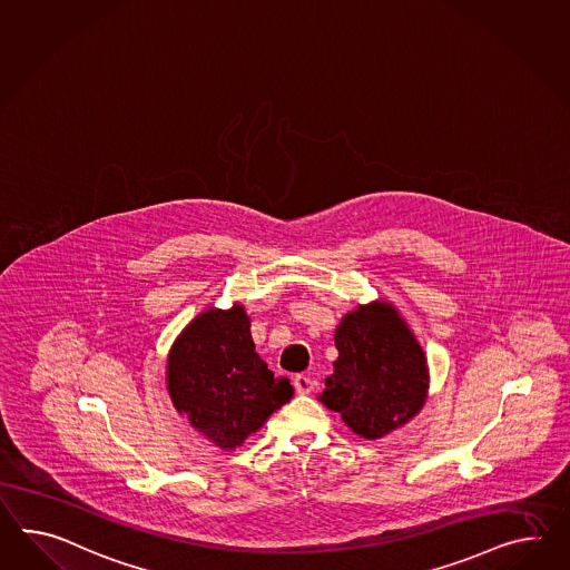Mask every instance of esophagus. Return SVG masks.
I'll return each mask as SVG.
<instances>
[{"label":"esophagus","mask_w":570,"mask_h":570,"mask_svg":"<svg viewBox=\"0 0 570 570\" xmlns=\"http://www.w3.org/2000/svg\"><path fill=\"white\" fill-rule=\"evenodd\" d=\"M293 386H295V391L299 394L312 393L314 386H316V380L307 379L304 374H297V376L293 379Z\"/></svg>","instance_id":"1"}]
</instances>
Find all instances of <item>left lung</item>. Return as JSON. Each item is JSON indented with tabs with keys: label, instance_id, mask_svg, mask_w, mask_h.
Here are the masks:
<instances>
[{
	"label": "left lung",
	"instance_id": "8db88e82",
	"mask_svg": "<svg viewBox=\"0 0 570 570\" xmlns=\"http://www.w3.org/2000/svg\"><path fill=\"white\" fill-rule=\"evenodd\" d=\"M335 370L321 401L351 430L379 440L420 413L428 365L417 338L386 302L357 306L336 326Z\"/></svg>",
	"mask_w": 570,
	"mask_h": 570
}]
</instances>
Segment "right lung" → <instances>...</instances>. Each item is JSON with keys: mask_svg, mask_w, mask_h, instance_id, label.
Listing matches in <instances>:
<instances>
[{"mask_svg": "<svg viewBox=\"0 0 570 570\" xmlns=\"http://www.w3.org/2000/svg\"><path fill=\"white\" fill-rule=\"evenodd\" d=\"M177 411L219 449L232 451L293 396L287 379L256 353L244 306L208 307L181 331L167 360Z\"/></svg>", "mask_w": 570, "mask_h": 570, "instance_id": "obj_1", "label": "right lung"}]
</instances>
